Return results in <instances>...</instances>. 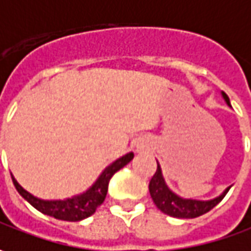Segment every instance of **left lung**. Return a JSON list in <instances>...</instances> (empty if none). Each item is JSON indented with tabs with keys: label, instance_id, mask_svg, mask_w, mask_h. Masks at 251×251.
<instances>
[{
	"label": "left lung",
	"instance_id": "left-lung-1",
	"mask_svg": "<svg viewBox=\"0 0 251 251\" xmlns=\"http://www.w3.org/2000/svg\"><path fill=\"white\" fill-rule=\"evenodd\" d=\"M222 97L225 98L226 104L230 105L229 97L225 93H222ZM229 190H230V187L226 188L222 195L213 198L211 201H197V200L181 198L166 185L158 163L157 170H156L154 176L151 177L150 184H149V191H150L151 200L161 212L170 215L173 218H185V219H192V218H197V216H201L203 213L209 212L213 206H216L224 200V197L227 194Z\"/></svg>",
	"mask_w": 251,
	"mask_h": 251
}]
</instances>
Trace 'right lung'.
<instances>
[{
    "mask_svg": "<svg viewBox=\"0 0 251 251\" xmlns=\"http://www.w3.org/2000/svg\"><path fill=\"white\" fill-rule=\"evenodd\" d=\"M132 158H133V153H127L124 157L118 158L116 161H114L111 166H108L102 171V174L98 177V180L94 182V185L90 190H87L81 195L67 198V200H63V201H43V200H39L36 197H33L32 194H29L27 191L24 190L14 177H12V181H14V185H15L18 192L32 206H35L42 213L53 216V218L60 219V221L78 222V221H82V219L91 216L97 211V208L105 201V197H106V192H108V184H109L111 177L114 176L116 171H119L122 167H125Z\"/></svg>",
    "mask_w": 251,
    "mask_h": 251,
    "instance_id": "obj_1",
    "label": "right lung"
}]
</instances>
